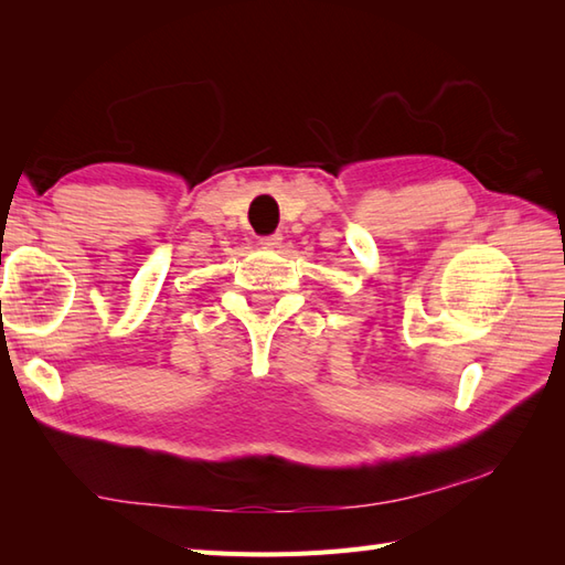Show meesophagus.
Here are the masks:
<instances>
[{"instance_id": "obj_1", "label": "esophagus", "mask_w": 565, "mask_h": 565, "mask_svg": "<svg viewBox=\"0 0 565 565\" xmlns=\"http://www.w3.org/2000/svg\"><path fill=\"white\" fill-rule=\"evenodd\" d=\"M281 233H274V235H264V237H259V245L262 247H276V245H281Z\"/></svg>"}]
</instances>
